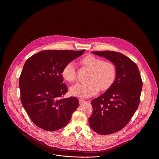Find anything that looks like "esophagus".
Listing matches in <instances>:
<instances>
[{
    "label": "esophagus",
    "instance_id": "1",
    "mask_svg": "<svg viewBox=\"0 0 159 159\" xmlns=\"http://www.w3.org/2000/svg\"><path fill=\"white\" fill-rule=\"evenodd\" d=\"M79 101L80 104H81V103H82L83 102H84L85 101V99H83V98H80V99L79 100Z\"/></svg>",
    "mask_w": 159,
    "mask_h": 159
}]
</instances>
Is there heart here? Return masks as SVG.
Masks as SVG:
<instances>
[{
    "instance_id": "b5f03b06",
    "label": "heart",
    "mask_w": 159,
    "mask_h": 159,
    "mask_svg": "<svg viewBox=\"0 0 159 159\" xmlns=\"http://www.w3.org/2000/svg\"><path fill=\"white\" fill-rule=\"evenodd\" d=\"M82 63L91 72L87 83H77L70 89V93L75 97L87 98L96 94L100 88L102 90L108 89L116 80L117 69L112 62H105L102 59L92 55L84 57ZM76 66L74 62L67 64L62 71L63 78L69 82L76 79Z\"/></svg>"
}]
</instances>
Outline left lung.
<instances>
[{"instance_id": "obj_1", "label": "left lung", "mask_w": 159, "mask_h": 159, "mask_svg": "<svg viewBox=\"0 0 159 159\" xmlns=\"http://www.w3.org/2000/svg\"><path fill=\"white\" fill-rule=\"evenodd\" d=\"M92 52L114 63L117 74L112 86L92 100L93 112L89 124L99 134H114L128 124L137 109L142 79L136 64L125 55L114 51Z\"/></svg>"}]
</instances>
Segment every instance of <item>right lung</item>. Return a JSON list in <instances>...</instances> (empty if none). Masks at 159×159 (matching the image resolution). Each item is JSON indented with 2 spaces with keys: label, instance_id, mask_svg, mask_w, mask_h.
I'll return each instance as SVG.
<instances>
[{
  "label": "right lung",
  "instance_id": "right-lung-1",
  "mask_svg": "<svg viewBox=\"0 0 159 159\" xmlns=\"http://www.w3.org/2000/svg\"><path fill=\"white\" fill-rule=\"evenodd\" d=\"M84 51L43 50L24 64L19 78L21 102L37 127L56 131L70 120L79 102L75 97L61 98L67 92L62 71Z\"/></svg>",
  "mask_w": 159,
  "mask_h": 159
}]
</instances>
